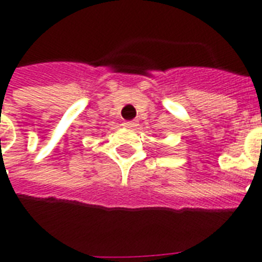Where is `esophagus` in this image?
<instances>
[{
    "mask_svg": "<svg viewBox=\"0 0 262 262\" xmlns=\"http://www.w3.org/2000/svg\"><path fill=\"white\" fill-rule=\"evenodd\" d=\"M137 125H138V122L136 121V120H133V121H125V122H124V126H125V128H129V129L136 128Z\"/></svg>",
    "mask_w": 262,
    "mask_h": 262,
    "instance_id": "esophagus-1",
    "label": "esophagus"
}]
</instances>
